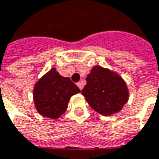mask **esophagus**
Returning <instances> with one entry per match:
<instances>
[{"label": "esophagus", "instance_id": "34e87169", "mask_svg": "<svg viewBox=\"0 0 159 159\" xmlns=\"http://www.w3.org/2000/svg\"><path fill=\"white\" fill-rule=\"evenodd\" d=\"M77 86H78L79 88L80 89H83V87H84V84H83V83H82V82H79V83H77Z\"/></svg>", "mask_w": 159, "mask_h": 159}]
</instances>
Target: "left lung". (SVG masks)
I'll return each mask as SVG.
<instances>
[{
  "instance_id": "1",
  "label": "left lung",
  "mask_w": 159,
  "mask_h": 159,
  "mask_svg": "<svg viewBox=\"0 0 159 159\" xmlns=\"http://www.w3.org/2000/svg\"><path fill=\"white\" fill-rule=\"evenodd\" d=\"M86 81L81 93L89 106L102 115L119 113L129 100V91L126 82L114 71L100 66H93Z\"/></svg>"
}]
</instances>
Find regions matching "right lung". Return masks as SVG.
<instances>
[{"label":"right lung","mask_w":159,"mask_h":159,"mask_svg":"<svg viewBox=\"0 0 159 159\" xmlns=\"http://www.w3.org/2000/svg\"><path fill=\"white\" fill-rule=\"evenodd\" d=\"M80 92L70 79L61 76L52 68L35 84L33 100L40 115L56 119L65 114L71 96Z\"/></svg>","instance_id":"add662e5"}]
</instances>
